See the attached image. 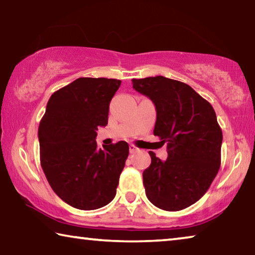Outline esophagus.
Here are the masks:
<instances>
[{
	"instance_id": "34e87169",
	"label": "esophagus",
	"mask_w": 255,
	"mask_h": 255,
	"mask_svg": "<svg viewBox=\"0 0 255 255\" xmlns=\"http://www.w3.org/2000/svg\"><path fill=\"white\" fill-rule=\"evenodd\" d=\"M138 150H139V149H138L135 145H132V144L129 145V152H130L131 154H133V153L138 152Z\"/></svg>"
}]
</instances>
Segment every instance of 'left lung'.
<instances>
[{"mask_svg": "<svg viewBox=\"0 0 255 255\" xmlns=\"http://www.w3.org/2000/svg\"><path fill=\"white\" fill-rule=\"evenodd\" d=\"M132 88L154 103V135L167 143L166 161L149 152L146 196L159 209L182 210L205 195L221 166L223 132L214 108L191 86L164 76L135 79Z\"/></svg>", "mask_w": 255, "mask_h": 255, "instance_id": "left-lung-1", "label": "left lung"}]
</instances>
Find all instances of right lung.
Returning a JSON list of instances; mask_svg holds the SVG:
<instances>
[{"instance_id": "add662e5", "label": "right lung", "mask_w": 255, "mask_h": 255, "mask_svg": "<svg viewBox=\"0 0 255 255\" xmlns=\"http://www.w3.org/2000/svg\"><path fill=\"white\" fill-rule=\"evenodd\" d=\"M122 81L80 77L51 94L39 124L40 163L51 189L74 208L94 210L114 199L129 154L126 141L99 148L111 99Z\"/></svg>"}]
</instances>
